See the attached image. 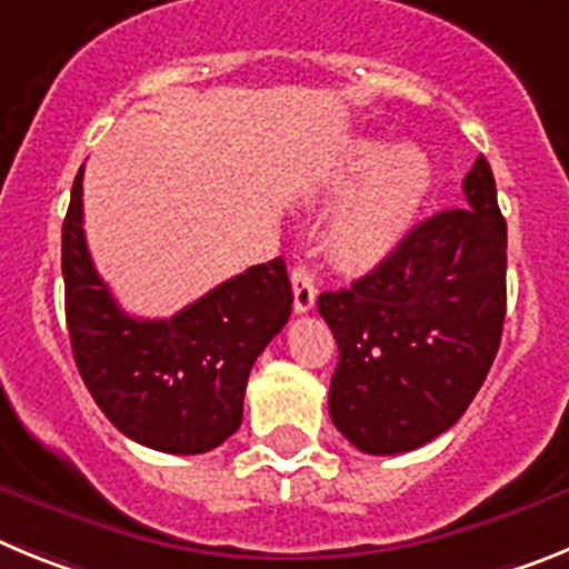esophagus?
<instances>
[{
    "label": "esophagus",
    "mask_w": 569,
    "mask_h": 569,
    "mask_svg": "<svg viewBox=\"0 0 569 569\" xmlns=\"http://www.w3.org/2000/svg\"><path fill=\"white\" fill-rule=\"evenodd\" d=\"M290 284H293L296 313H308L316 305V279L308 264H296L293 273H290Z\"/></svg>",
    "instance_id": "1"
}]
</instances>
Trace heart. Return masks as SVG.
I'll return each mask as SVG.
<instances>
[{"mask_svg": "<svg viewBox=\"0 0 569 569\" xmlns=\"http://www.w3.org/2000/svg\"><path fill=\"white\" fill-rule=\"evenodd\" d=\"M333 228V248L345 264L367 268L385 259L413 228L425 204L433 168L413 144L387 150L385 142H361L350 150L336 190L358 184Z\"/></svg>", "mask_w": 569, "mask_h": 569, "instance_id": "1", "label": "heart"}]
</instances>
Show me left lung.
<instances>
[{"mask_svg": "<svg viewBox=\"0 0 569 569\" xmlns=\"http://www.w3.org/2000/svg\"><path fill=\"white\" fill-rule=\"evenodd\" d=\"M505 276L507 224L479 156L465 208L419 222L370 273L319 296L339 345L330 419L350 445L407 453L465 416L499 353Z\"/></svg>", "mask_w": 569, "mask_h": 569, "instance_id": "8db88e82", "label": "left lung"}]
</instances>
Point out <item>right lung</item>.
<instances>
[{
  "instance_id": "obj_1",
  "label": "right lung",
  "mask_w": 569,
  "mask_h": 569,
  "mask_svg": "<svg viewBox=\"0 0 569 569\" xmlns=\"http://www.w3.org/2000/svg\"><path fill=\"white\" fill-rule=\"evenodd\" d=\"M82 170L62 224V276L84 387L128 439L162 453H208L239 430L250 367L290 319L284 259L253 264L170 319H133L88 253Z\"/></svg>"
}]
</instances>
